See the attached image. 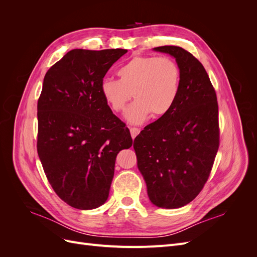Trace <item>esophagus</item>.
<instances>
[{"label":"esophagus","instance_id":"esophagus-1","mask_svg":"<svg viewBox=\"0 0 257 257\" xmlns=\"http://www.w3.org/2000/svg\"><path fill=\"white\" fill-rule=\"evenodd\" d=\"M130 132H131V136H132V138L134 139V138L139 134V132H141V130L137 128V127H131V128H130Z\"/></svg>","mask_w":257,"mask_h":257}]
</instances>
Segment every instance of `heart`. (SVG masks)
Segmentation results:
<instances>
[{"mask_svg":"<svg viewBox=\"0 0 257 257\" xmlns=\"http://www.w3.org/2000/svg\"><path fill=\"white\" fill-rule=\"evenodd\" d=\"M118 79L104 78L100 93L114 112L124 110L128 100L136 98L125 112L132 124L144 123L150 114H166L176 103L180 90V69L169 58L134 57L119 67Z\"/></svg>","mask_w":257,"mask_h":257,"instance_id":"1","label":"heart"}]
</instances>
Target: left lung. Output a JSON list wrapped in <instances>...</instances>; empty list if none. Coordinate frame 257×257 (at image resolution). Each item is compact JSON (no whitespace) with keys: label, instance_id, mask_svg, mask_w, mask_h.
<instances>
[{"label":"left lung","instance_id":"left-lung-1","mask_svg":"<svg viewBox=\"0 0 257 257\" xmlns=\"http://www.w3.org/2000/svg\"><path fill=\"white\" fill-rule=\"evenodd\" d=\"M153 50L176 59L180 90L172 109L147 125L133 147L151 203L176 209L198 195L211 172L219 149V108L209 76L195 57L177 46Z\"/></svg>","mask_w":257,"mask_h":257}]
</instances>
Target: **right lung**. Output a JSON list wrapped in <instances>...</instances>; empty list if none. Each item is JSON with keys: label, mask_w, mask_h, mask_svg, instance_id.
<instances>
[{"label": "right lung", "mask_w": 257, "mask_h": 257, "mask_svg": "<svg viewBox=\"0 0 257 257\" xmlns=\"http://www.w3.org/2000/svg\"><path fill=\"white\" fill-rule=\"evenodd\" d=\"M126 52L73 49L45 75L37 103V153L54 192L76 209L105 204L116 154L133 144L99 89L108 69Z\"/></svg>", "instance_id": "add662e5"}]
</instances>
